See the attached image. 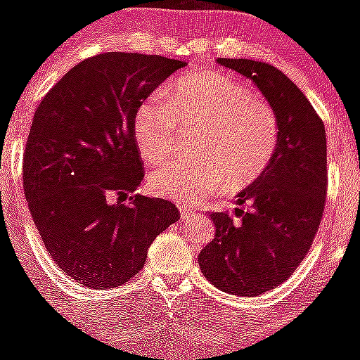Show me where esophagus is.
Segmentation results:
<instances>
[{"label":"esophagus","mask_w":360,"mask_h":360,"mask_svg":"<svg viewBox=\"0 0 360 360\" xmlns=\"http://www.w3.org/2000/svg\"><path fill=\"white\" fill-rule=\"evenodd\" d=\"M181 210V219H184V221H190L193 215H196V212L190 209V207H179Z\"/></svg>","instance_id":"1"}]
</instances>
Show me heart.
<instances>
[{
  "label": "heart",
  "mask_w": 360,
  "mask_h": 360,
  "mask_svg": "<svg viewBox=\"0 0 360 360\" xmlns=\"http://www.w3.org/2000/svg\"><path fill=\"white\" fill-rule=\"evenodd\" d=\"M181 131H193V158L172 160L150 172L151 195L198 203L222 184L247 188L269 167L278 150V115L262 96L229 75L195 72L177 79L162 96L139 105L134 139L143 160L167 158Z\"/></svg>",
  "instance_id": "heart-1"
}]
</instances>
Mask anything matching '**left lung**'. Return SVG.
<instances>
[{"mask_svg":"<svg viewBox=\"0 0 360 360\" xmlns=\"http://www.w3.org/2000/svg\"><path fill=\"white\" fill-rule=\"evenodd\" d=\"M252 79L278 115L279 143L266 172L238 195L234 217L215 212V238L200 252L203 276L241 297L269 291L307 255L328 191L326 131L305 94L264 62L219 58Z\"/></svg>","mask_w":360,"mask_h":360,"instance_id":"8db88e82","label":"left lung"}]
</instances>
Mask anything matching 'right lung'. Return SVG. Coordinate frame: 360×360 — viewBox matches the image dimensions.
Here are the masks:
<instances>
[{"label":"right lung","instance_id":"right-lung-1","mask_svg":"<svg viewBox=\"0 0 360 360\" xmlns=\"http://www.w3.org/2000/svg\"><path fill=\"white\" fill-rule=\"evenodd\" d=\"M184 65L101 53L72 67L34 112L25 198L51 259L79 285L107 290L129 281L145 267L151 241L181 217L169 200L134 193L145 177L134 115Z\"/></svg>","mask_w":360,"mask_h":360}]
</instances>
